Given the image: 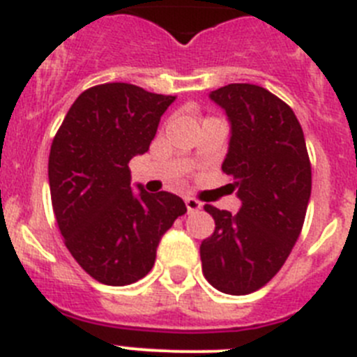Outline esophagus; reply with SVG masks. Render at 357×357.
I'll return each mask as SVG.
<instances>
[{
  "label": "esophagus",
  "instance_id": "1",
  "mask_svg": "<svg viewBox=\"0 0 357 357\" xmlns=\"http://www.w3.org/2000/svg\"><path fill=\"white\" fill-rule=\"evenodd\" d=\"M185 207H188V212H196V211H200L202 204L196 200V198H191V196H188V198H185Z\"/></svg>",
  "mask_w": 357,
  "mask_h": 357
}]
</instances>
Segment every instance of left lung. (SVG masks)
I'll return each instance as SVG.
<instances>
[{"label":"left lung","instance_id":"1","mask_svg":"<svg viewBox=\"0 0 357 357\" xmlns=\"http://www.w3.org/2000/svg\"><path fill=\"white\" fill-rule=\"evenodd\" d=\"M231 136L223 172L243 202L237 214L205 205L215 230L200 246L204 276L244 296L269 283L299 238L312 195V165L292 107L266 88L234 83L211 91Z\"/></svg>","mask_w":357,"mask_h":357}]
</instances>
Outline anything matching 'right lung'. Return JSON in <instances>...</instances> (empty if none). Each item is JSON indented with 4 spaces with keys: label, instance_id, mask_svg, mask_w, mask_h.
Returning a JSON list of instances; mask_svg holds the SVG:
<instances>
[{
    "label": "right lung",
    "instance_id": "right-lung-1",
    "mask_svg": "<svg viewBox=\"0 0 357 357\" xmlns=\"http://www.w3.org/2000/svg\"><path fill=\"white\" fill-rule=\"evenodd\" d=\"M173 100L136 84H97L74 100L52 139L49 188L58 228L77 264L104 285L146 276L165 231L188 212L172 192L130 189L129 161L149 150Z\"/></svg>",
    "mask_w": 357,
    "mask_h": 357
}]
</instances>
